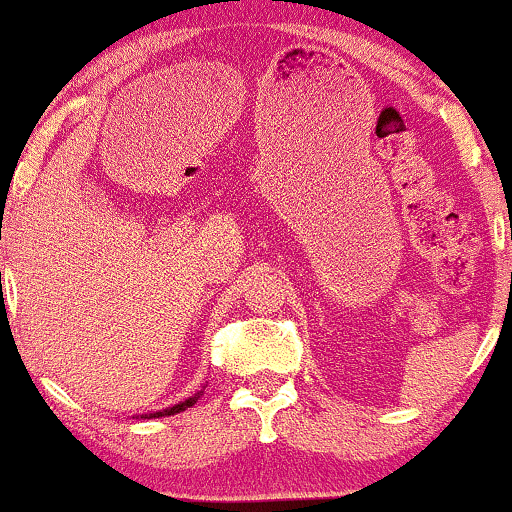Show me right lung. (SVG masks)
<instances>
[{
    "mask_svg": "<svg viewBox=\"0 0 512 512\" xmlns=\"http://www.w3.org/2000/svg\"><path fill=\"white\" fill-rule=\"evenodd\" d=\"M201 394H204V390H199L197 394H192V397H187L185 401L174 403V406H169V408H164V410H155V413H146V415H141V417H143V420H150V417H167V415L183 413L185 408H190V406H194V403H197V399L201 397ZM136 417H139V415H136Z\"/></svg>",
    "mask_w": 512,
    "mask_h": 512,
    "instance_id": "obj_1",
    "label": "right lung"
}]
</instances>
